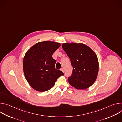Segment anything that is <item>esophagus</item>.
<instances>
[{"mask_svg": "<svg viewBox=\"0 0 122 122\" xmlns=\"http://www.w3.org/2000/svg\"><path fill=\"white\" fill-rule=\"evenodd\" d=\"M60 70H61L63 72H64V68H61L60 69Z\"/></svg>", "mask_w": 122, "mask_h": 122, "instance_id": "obj_1", "label": "esophagus"}]
</instances>
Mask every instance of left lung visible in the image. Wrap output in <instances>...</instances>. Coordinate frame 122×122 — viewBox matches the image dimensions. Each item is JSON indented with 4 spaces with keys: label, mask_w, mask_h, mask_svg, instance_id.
I'll return each instance as SVG.
<instances>
[{
    "label": "left lung",
    "mask_w": 122,
    "mask_h": 122,
    "mask_svg": "<svg viewBox=\"0 0 122 122\" xmlns=\"http://www.w3.org/2000/svg\"><path fill=\"white\" fill-rule=\"evenodd\" d=\"M62 48L73 66L68 81L77 89H86L95 82L99 69L97 56L93 50L83 43H64Z\"/></svg>",
    "instance_id": "obj_1"
}]
</instances>
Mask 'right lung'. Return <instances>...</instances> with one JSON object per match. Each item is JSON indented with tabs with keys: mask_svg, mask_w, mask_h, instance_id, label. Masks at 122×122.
I'll return each instance as SVG.
<instances>
[{
	"mask_svg": "<svg viewBox=\"0 0 122 122\" xmlns=\"http://www.w3.org/2000/svg\"><path fill=\"white\" fill-rule=\"evenodd\" d=\"M58 42L44 41L32 46L23 59V71L31 87L39 92H45L53 87L58 78L64 73L55 68L56 60L52 57L59 48Z\"/></svg>",
	"mask_w": 122,
	"mask_h": 122,
	"instance_id": "add662e5",
	"label": "right lung"
}]
</instances>
